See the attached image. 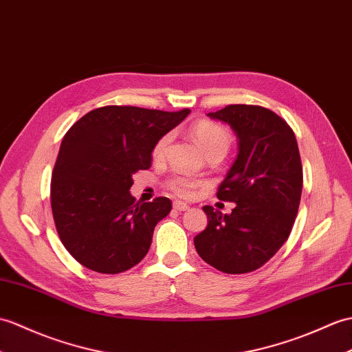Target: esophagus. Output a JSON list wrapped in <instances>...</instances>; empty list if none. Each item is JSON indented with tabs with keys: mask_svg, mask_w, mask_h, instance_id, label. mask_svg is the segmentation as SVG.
Returning a JSON list of instances; mask_svg holds the SVG:
<instances>
[{
	"mask_svg": "<svg viewBox=\"0 0 352 352\" xmlns=\"http://www.w3.org/2000/svg\"><path fill=\"white\" fill-rule=\"evenodd\" d=\"M174 210H177V211H186V210H189V206H187L186 202L175 201L174 202Z\"/></svg>",
	"mask_w": 352,
	"mask_h": 352,
	"instance_id": "34e87169",
	"label": "esophagus"
}]
</instances>
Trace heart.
I'll return each mask as SVG.
<instances>
[{
    "instance_id": "obj_1",
    "label": "heart",
    "mask_w": 352,
    "mask_h": 352,
    "mask_svg": "<svg viewBox=\"0 0 352 352\" xmlns=\"http://www.w3.org/2000/svg\"><path fill=\"white\" fill-rule=\"evenodd\" d=\"M190 135L195 139V142L199 145V148L210 156L213 153L223 154L228 151L231 145V135L226 132V130L219 126L217 122H213L210 120H199L196 121L195 124L190 127ZM170 141V135L166 133L160 136L156 144L153 146V157L154 159H162L165 156L166 148ZM166 186L169 190H173L178 196H183V198H190L195 193V190L201 186V182L196 178L184 177V175H175L170 179H168Z\"/></svg>"
}]
</instances>
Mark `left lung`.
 <instances>
[{
    "label": "left lung",
    "instance_id": "1",
    "mask_svg": "<svg viewBox=\"0 0 352 352\" xmlns=\"http://www.w3.org/2000/svg\"><path fill=\"white\" fill-rule=\"evenodd\" d=\"M239 138V156L217 189L235 202L231 214L202 210L208 225L195 236L199 256L219 272L244 274L272 259L288 240L303 189L296 135L276 112L256 104H228L210 112Z\"/></svg>",
    "mask_w": 352,
    "mask_h": 352
}]
</instances>
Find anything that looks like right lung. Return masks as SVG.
Masks as SVG:
<instances>
[{
    "instance_id": "1",
    "label": "right lung",
    "mask_w": 352,
    "mask_h": 352,
    "mask_svg": "<svg viewBox=\"0 0 352 352\" xmlns=\"http://www.w3.org/2000/svg\"><path fill=\"white\" fill-rule=\"evenodd\" d=\"M189 112L111 104L67 130L52 170L51 207L60 240L79 264L117 274L144 259L173 202H136L132 175L151 166L154 144Z\"/></svg>"
}]
</instances>
